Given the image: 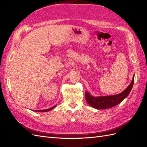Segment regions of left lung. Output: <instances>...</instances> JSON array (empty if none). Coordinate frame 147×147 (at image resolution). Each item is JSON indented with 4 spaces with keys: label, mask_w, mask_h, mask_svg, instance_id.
<instances>
[{
    "label": "left lung",
    "mask_w": 147,
    "mask_h": 147,
    "mask_svg": "<svg viewBox=\"0 0 147 147\" xmlns=\"http://www.w3.org/2000/svg\"><path fill=\"white\" fill-rule=\"evenodd\" d=\"M134 82V77H133L132 82L125 90L119 94L103 96V97H93L89 92L85 93V98L88 103L93 108L97 109H106L113 107L119 104L126 98L129 94Z\"/></svg>",
    "instance_id": "obj_1"
}]
</instances>
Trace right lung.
<instances>
[{"instance_id": "add662e5", "label": "right lung", "mask_w": 147, "mask_h": 147, "mask_svg": "<svg viewBox=\"0 0 147 147\" xmlns=\"http://www.w3.org/2000/svg\"><path fill=\"white\" fill-rule=\"evenodd\" d=\"M55 107H56V105L54 106V107H51L50 109H47V110H37V112H48V111H50V110H52L53 109H54Z\"/></svg>"}]
</instances>
